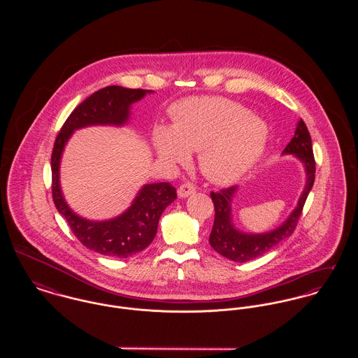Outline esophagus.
<instances>
[{
	"mask_svg": "<svg viewBox=\"0 0 358 358\" xmlns=\"http://www.w3.org/2000/svg\"><path fill=\"white\" fill-rule=\"evenodd\" d=\"M194 192H196V186L193 183H183L178 189V196L182 197V199H186L190 194H193Z\"/></svg>",
	"mask_w": 358,
	"mask_h": 358,
	"instance_id": "esophagus-1",
	"label": "esophagus"
}]
</instances>
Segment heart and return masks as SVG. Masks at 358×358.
Segmentation results:
<instances>
[{
	"instance_id": "heart-1",
	"label": "heart",
	"mask_w": 358,
	"mask_h": 358,
	"mask_svg": "<svg viewBox=\"0 0 358 358\" xmlns=\"http://www.w3.org/2000/svg\"><path fill=\"white\" fill-rule=\"evenodd\" d=\"M172 118V128H154V148L159 158L168 164H182L190 150H200V166L216 183H230L244 176L267 142L266 124L243 106L223 98L176 103Z\"/></svg>"
}]
</instances>
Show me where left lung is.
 Listing matches in <instances>:
<instances>
[{
    "label": "left lung",
    "instance_id": "1",
    "mask_svg": "<svg viewBox=\"0 0 358 358\" xmlns=\"http://www.w3.org/2000/svg\"><path fill=\"white\" fill-rule=\"evenodd\" d=\"M284 154H295L306 168V186L299 199L298 206L291 213V216L275 230L263 234H248L236 230L231 224V200L237 187L231 186L219 192H210V199L215 206V220L209 234V244L217 254L233 262H250L257 256L268 252L273 247L288 238L295 231L315 178V161L311 138L302 118L298 122L294 138L284 149Z\"/></svg>",
    "mask_w": 358,
    "mask_h": 358
}]
</instances>
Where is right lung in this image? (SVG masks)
<instances>
[{"instance_id":"add662e5","label":"right lung","mask_w":358,"mask_h":358,"mask_svg":"<svg viewBox=\"0 0 358 358\" xmlns=\"http://www.w3.org/2000/svg\"><path fill=\"white\" fill-rule=\"evenodd\" d=\"M148 92L152 91L118 85L99 90L71 111L55 139L51 155L53 203L80 243L101 255L128 257L149 247L157 234L161 213L176 199V189L171 183L146 185L122 215L106 222H91L76 215L62 196L59 185L62 153L66 142L78 128L125 124L131 104L141 101Z\"/></svg>"}]
</instances>
